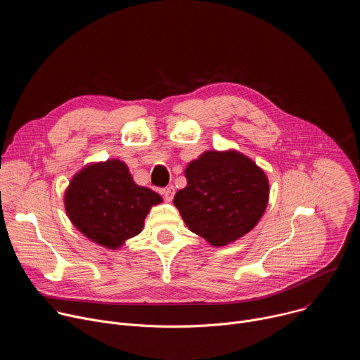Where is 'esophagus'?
Listing matches in <instances>:
<instances>
[{
    "mask_svg": "<svg viewBox=\"0 0 360 360\" xmlns=\"http://www.w3.org/2000/svg\"><path fill=\"white\" fill-rule=\"evenodd\" d=\"M161 193L164 195V199H165L167 202H171V200L174 199V195H175V188H174L172 185H169V186L161 189Z\"/></svg>",
    "mask_w": 360,
    "mask_h": 360,
    "instance_id": "esophagus-1",
    "label": "esophagus"
}]
</instances>
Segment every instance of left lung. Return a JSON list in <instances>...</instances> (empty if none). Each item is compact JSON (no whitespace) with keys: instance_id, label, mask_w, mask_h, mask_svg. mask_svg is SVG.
Masks as SVG:
<instances>
[{"instance_id":"1","label":"left lung","mask_w":360,"mask_h":360,"mask_svg":"<svg viewBox=\"0 0 360 360\" xmlns=\"http://www.w3.org/2000/svg\"><path fill=\"white\" fill-rule=\"evenodd\" d=\"M185 178L175 207L186 226L214 246L248 233L266 210L268 178L239 152H205L186 167Z\"/></svg>"}]
</instances>
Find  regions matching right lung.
I'll return each mask as SVG.
<instances>
[{"instance_id": "obj_1", "label": "right lung", "mask_w": 360, "mask_h": 360, "mask_svg": "<svg viewBox=\"0 0 360 360\" xmlns=\"http://www.w3.org/2000/svg\"><path fill=\"white\" fill-rule=\"evenodd\" d=\"M161 200L157 192L134 182L124 162L111 160L74 176L65 192V210L86 238L117 249L142 231L150 207Z\"/></svg>"}]
</instances>
